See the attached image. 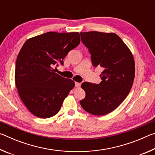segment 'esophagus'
<instances>
[{"label":"esophagus","mask_w":155,"mask_h":155,"mask_svg":"<svg viewBox=\"0 0 155 155\" xmlns=\"http://www.w3.org/2000/svg\"><path fill=\"white\" fill-rule=\"evenodd\" d=\"M81 85V83H77V82L75 83V87H80Z\"/></svg>","instance_id":"1"}]
</instances>
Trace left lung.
<instances>
[{"instance_id":"obj_1","label":"left lung","mask_w":155,"mask_h":155,"mask_svg":"<svg viewBox=\"0 0 155 155\" xmlns=\"http://www.w3.org/2000/svg\"><path fill=\"white\" fill-rule=\"evenodd\" d=\"M81 41L88 48L94 67L103 71L99 84L83 82L85 98L80 101L84 110L103 115L115 110L129 94L135 78L133 54L121 38L113 33H80Z\"/></svg>"}]
</instances>
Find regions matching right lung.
I'll use <instances>...</instances> for the list:
<instances>
[{"mask_svg":"<svg viewBox=\"0 0 155 155\" xmlns=\"http://www.w3.org/2000/svg\"><path fill=\"white\" fill-rule=\"evenodd\" d=\"M80 43L78 32H47L25 41L15 64V81L23 103L41 118L54 116L74 82L54 72L71 50Z\"/></svg>","mask_w":155,"mask_h":155,"instance_id":"obj_1","label":"right lung"}]
</instances>
